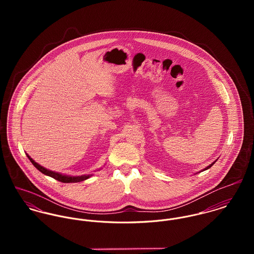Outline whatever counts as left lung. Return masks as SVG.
<instances>
[{
	"mask_svg": "<svg viewBox=\"0 0 254 254\" xmlns=\"http://www.w3.org/2000/svg\"><path fill=\"white\" fill-rule=\"evenodd\" d=\"M213 164H214V162H213V163H212V164H210V165H209V166H207V167H206V168H205V169H204V170H206V169H209V168H210V167H211V166H212V165H213Z\"/></svg>",
	"mask_w": 254,
	"mask_h": 254,
	"instance_id": "obj_1",
	"label": "left lung"
}]
</instances>
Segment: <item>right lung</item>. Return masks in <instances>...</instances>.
Returning <instances> with one entry per match:
<instances>
[{
	"label": "right lung",
	"mask_w": 254,
	"mask_h": 254,
	"mask_svg": "<svg viewBox=\"0 0 254 254\" xmlns=\"http://www.w3.org/2000/svg\"><path fill=\"white\" fill-rule=\"evenodd\" d=\"M27 157L29 158V160L32 162V164L36 167L37 169L42 172L43 174L47 175V176H50L58 181L62 182V183H77V182L84 181L86 179H88L89 177H91L92 175H84V176H77V177H71V176H66V175H63V174H60V173H57V172H53L51 170H48L44 167H42L41 165H39L37 162H35L28 154H27Z\"/></svg>",
	"instance_id": "add662e5"
}]
</instances>
